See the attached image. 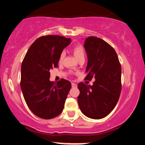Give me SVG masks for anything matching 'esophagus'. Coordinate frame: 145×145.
I'll return each instance as SVG.
<instances>
[{
  "instance_id": "esophagus-1",
  "label": "esophagus",
  "mask_w": 145,
  "mask_h": 145,
  "mask_svg": "<svg viewBox=\"0 0 145 145\" xmlns=\"http://www.w3.org/2000/svg\"><path fill=\"white\" fill-rule=\"evenodd\" d=\"M72 87H76L77 84L75 83H72Z\"/></svg>"
}]
</instances>
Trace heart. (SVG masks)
I'll return each instance as SVG.
<instances>
[{"label":"heart","instance_id":"1","mask_svg":"<svg viewBox=\"0 0 145 145\" xmlns=\"http://www.w3.org/2000/svg\"><path fill=\"white\" fill-rule=\"evenodd\" d=\"M73 54L77 60L85 58V50L81 45L75 46L72 50ZM64 57V53L62 52L59 57V62H62Z\"/></svg>","mask_w":145,"mask_h":145}]
</instances>
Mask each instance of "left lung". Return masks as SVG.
Returning <instances> with one entry per match:
<instances>
[{
  "label": "left lung",
  "mask_w": 145,
  "mask_h": 145,
  "mask_svg": "<svg viewBox=\"0 0 145 145\" xmlns=\"http://www.w3.org/2000/svg\"><path fill=\"white\" fill-rule=\"evenodd\" d=\"M84 47L88 58L85 80L95 81L93 85L79 83L77 101L87 117L102 119L113 110L119 100L121 67L115 50L101 38H87Z\"/></svg>",
  "instance_id": "obj_1"
}]
</instances>
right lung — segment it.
<instances>
[{"label":"right lung","instance_id":"obj_1","mask_svg":"<svg viewBox=\"0 0 145 145\" xmlns=\"http://www.w3.org/2000/svg\"><path fill=\"white\" fill-rule=\"evenodd\" d=\"M71 42L70 38L46 35L35 40L24 57L20 86L24 99L33 113L51 119L62 113L72 84L61 79L49 80L50 70L58 66L59 57Z\"/></svg>","mask_w":145,"mask_h":145}]
</instances>
